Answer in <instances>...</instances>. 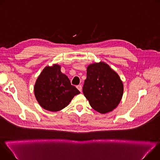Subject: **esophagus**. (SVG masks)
I'll return each instance as SVG.
<instances>
[{
    "label": "esophagus",
    "instance_id": "1",
    "mask_svg": "<svg viewBox=\"0 0 160 160\" xmlns=\"http://www.w3.org/2000/svg\"><path fill=\"white\" fill-rule=\"evenodd\" d=\"M77 88L80 91V92H82V85H77Z\"/></svg>",
    "mask_w": 160,
    "mask_h": 160
}]
</instances>
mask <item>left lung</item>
<instances>
[{
  "mask_svg": "<svg viewBox=\"0 0 160 160\" xmlns=\"http://www.w3.org/2000/svg\"><path fill=\"white\" fill-rule=\"evenodd\" d=\"M123 92V83L118 75L106 63L90 64L87 70L83 93L90 105L101 113L117 108Z\"/></svg>",
  "mask_w": 160,
  "mask_h": 160,
  "instance_id": "1",
  "label": "left lung"
}]
</instances>
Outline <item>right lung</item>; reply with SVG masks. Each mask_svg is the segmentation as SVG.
Instances as JSON below:
<instances>
[{
	"label": "right lung",
	"mask_w": 160,
	"mask_h": 160,
	"mask_svg": "<svg viewBox=\"0 0 160 160\" xmlns=\"http://www.w3.org/2000/svg\"><path fill=\"white\" fill-rule=\"evenodd\" d=\"M34 92L39 104L51 111L62 109L80 93L58 64L44 68L36 81Z\"/></svg>",
	"instance_id": "1"
}]
</instances>
